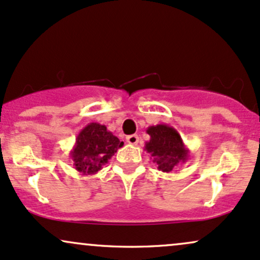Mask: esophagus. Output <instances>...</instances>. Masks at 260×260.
Masks as SVG:
<instances>
[{"instance_id": "1", "label": "esophagus", "mask_w": 260, "mask_h": 260, "mask_svg": "<svg viewBox=\"0 0 260 260\" xmlns=\"http://www.w3.org/2000/svg\"><path fill=\"white\" fill-rule=\"evenodd\" d=\"M126 141L129 142L130 145H137V142H139V136H137V135L126 136Z\"/></svg>"}]
</instances>
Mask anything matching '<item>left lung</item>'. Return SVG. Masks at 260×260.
<instances>
[{
  "mask_svg": "<svg viewBox=\"0 0 260 260\" xmlns=\"http://www.w3.org/2000/svg\"><path fill=\"white\" fill-rule=\"evenodd\" d=\"M149 141L145 143V151L151 154L158 169L163 173H172L180 164L185 163L190 157L178 130L167 124L149 126L147 130Z\"/></svg>",
  "mask_w": 260,
  "mask_h": 260,
  "instance_id": "8db88e82",
  "label": "left lung"
}]
</instances>
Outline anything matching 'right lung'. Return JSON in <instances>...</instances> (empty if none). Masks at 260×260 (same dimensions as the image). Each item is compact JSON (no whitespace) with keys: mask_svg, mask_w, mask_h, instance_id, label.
<instances>
[{"mask_svg":"<svg viewBox=\"0 0 260 260\" xmlns=\"http://www.w3.org/2000/svg\"><path fill=\"white\" fill-rule=\"evenodd\" d=\"M124 142L107 130L106 125L90 123L76 136L70 158L81 175H92L102 169Z\"/></svg>","mask_w":260,"mask_h":260,"instance_id":"1","label":"right lung"}]
</instances>
